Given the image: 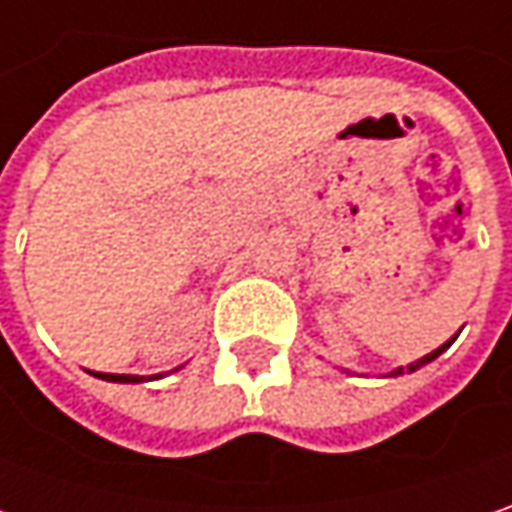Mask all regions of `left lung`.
I'll return each mask as SVG.
<instances>
[{
  "label": "left lung",
  "mask_w": 512,
  "mask_h": 512,
  "mask_svg": "<svg viewBox=\"0 0 512 512\" xmlns=\"http://www.w3.org/2000/svg\"><path fill=\"white\" fill-rule=\"evenodd\" d=\"M453 344V341H447V344L444 346H438V349H435V352H430V355H424V358H421V361H415V364H410V372H415V369L418 367H424V364H430V361H435V358H438V355H441V352H444V349H447V346ZM401 372H404V367L398 369V372H392V375H401Z\"/></svg>",
  "instance_id": "1"
}]
</instances>
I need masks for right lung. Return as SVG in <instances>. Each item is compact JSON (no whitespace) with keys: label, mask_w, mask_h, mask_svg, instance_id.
I'll return each instance as SVG.
<instances>
[{"label":"right lung","mask_w":512,"mask_h":512,"mask_svg":"<svg viewBox=\"0 0 512 512\" xmlns=\"http://www.w3.org/2000/svg\"><path fill=\"white\" fill-rule=\"evenodd\" d=\"M97 378L102 381H117V384H140V375H108V372H97Z\"/></svg>","instance_id":"right-lung-1"}]
</instances>
